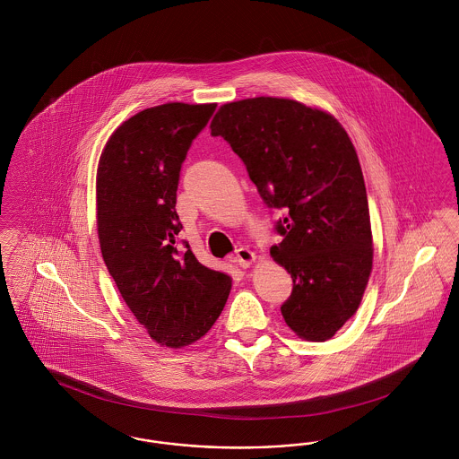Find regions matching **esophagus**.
<instances>
[{
    "instance_id": "obj_1",
    "label": "esophagus",
    "mask_w": 459,
    "mask_h": 459,
    "mask_svg": "<svg viewBox=\"0 0 459 459\" xmlns=\"http://www.w3.org/2000/svg\"><path fill=\"white\" fill-rule=\"evenodd\" d=\"M255 260H256L255 253L249 251L247 247H239V249L236 251V263L239 264L240 268H247Z\"/></svg>"
}]
</instances>
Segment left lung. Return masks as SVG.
Segmentation results:
<instances>
[{"mask_svg":"<svg viewBox=\"0 0 459 459\" xmlns=\"http://www.w3.org/2000/svg\"><path fill=\"white\" fill-rule=\"evenodd\" d=\"M212 135L246 165L284 239L270 255L292 277L281 306L299 337L324 342L361 303L371 272L370 212L348 132L327 111L284 98L220 107Z\"/></svg>","mask_w":459,"mask_h":459,"instance_id":"8db88e82","label":"left lung"}]
</instances>
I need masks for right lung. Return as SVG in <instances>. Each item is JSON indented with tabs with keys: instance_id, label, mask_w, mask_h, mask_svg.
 Masks as SVG:
<instances>
[{
	"instance_id": "right-lung-1",
	"label": "right lung",
	"mask_w": 459,
	"mask_h": 459,
	"mask_svg": "<svg viewBox=\"0 0 459 459\" xmlns=\"http://www.w3.org/2000/svg\"><path fill=\"white\" fill-rule=\"evenodd\" d=\"M217 105L167 103L124 122L100 158L98 236L126 305L154 341L182 348L201 339L227 303L230 277L178 244L180 169Z\"/></svg>"
}]
</instances>
